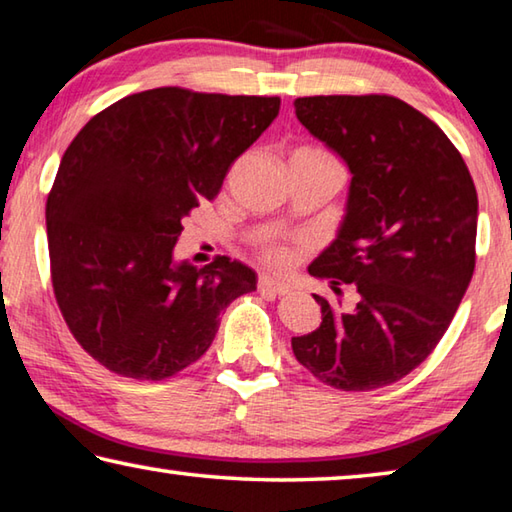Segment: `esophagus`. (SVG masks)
I'll return each mask as SVG.
<instances>
[{"label": "esophagus", "mask_w": 512, "mask_h": 512, "mask_svg": "<svg viewBox=\"0 0 512 512\" xmlns=\"http://www.w3.org/2000/svg\"><path fill=\"white\" fill-rule=\"evenodd\" d=\"M259 291L262 293H273V296H284V293L291 291V284L289 282H282V280H275L271 275H262L259 277Z\"/></svg>", "instance_id": "esophagus-1"}]
</instances>
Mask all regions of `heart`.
Returning a JSON list of instances; mask_svg holds the SVG:
<instances>
[{
    "label": "heart",
    "mask_w": 512,
    "mask_h": 512,
    "mask_svg": "<svg viewBox=\"0 0 512 512\" xmlns=\"http://www.w3.org/2000/svg\"><path fill=\"white\" fill-rule=\"evenodd\" d=\"M300 151H309V153H323L318 149H300ZM264 259L268 264L273 266H289L291 259H293V250L289 246H280V244H268L264 246Z\"/></svg>",
    "instance_id": "obj_1"
}]
</instances>
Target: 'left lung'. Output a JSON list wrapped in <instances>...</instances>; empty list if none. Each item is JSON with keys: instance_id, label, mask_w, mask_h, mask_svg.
I'll return each instance as SVG.
<instances>
[{"instance_id": "obj_1", "label": "left lung", "mask_w": 512, "mask_h": 512, "mask_svg": "<svg viewBox=\"0 0 512 512\" xmlns=\"http://www.w3.org/2000/svg\"><path fill=\"white\" fill-rule=\"evenodd\" d=\"M307 131L350 169L345 216L309 275L357 289L293 336L296 359L341 391L400 381L443 339L474 273L479 198L461 153L429 117L386 94L293 101Z\"/></svg>"}]
</instances>
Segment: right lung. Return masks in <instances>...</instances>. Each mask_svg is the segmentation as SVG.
<instances>
[{"instance_id": "obj_1", "label": "right lung", "mask_w": 512, "mask_h": 512, "mask_svg": "<svg viewBox=\"0 0 512 512\" xmlns=\"http://www.w3.org/2000/svg\"><path fill=\"white\" fill-rule=\"evenodd\" d=\"M277 112V97L155 88L101 110L67 146L47 198L51 282L69 332L101 366L176 375L210 348L221 311L257 289L237 259L196 268L173 248Z\"/></svg>"}]
</instances>
